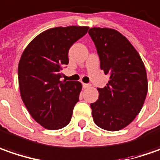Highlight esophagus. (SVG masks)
<instances>
[{
	"instance_id": "1",
	"label": "esophagus",
	"mask_w": 160,
	"mask_h": 160,
	"mask_svg": "<svg viewBox=\"0 0 160 160\" xmlns=\"http://www.w3.org/2000/svg\"><path fill=\"white\" fill-rule=\"evenodd\" d=\"M82 86H83L84 88H90V84H87V83H82Z\"/></svg>"
}]
</instances>
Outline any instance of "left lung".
Wrapping results in <instances>:
<instances>
[{"label":"left lung","mask_w":160,"mask_h":160,"mask_svg":"<svg viewBox=\"0 0 160 160\" xmlns=\"http://www.w3.org/2000/svg\"><path fill=\"white\" fill-rule=\"evenodd\" d=\"M100 58V68L110 80L97 88L99 98L91 103L94 122L102 129L126 128L140 112L148 92L144 63L129 41L111 28L88 31Z\"/></svg>","instance_id":"obj_1"}]
</instances>
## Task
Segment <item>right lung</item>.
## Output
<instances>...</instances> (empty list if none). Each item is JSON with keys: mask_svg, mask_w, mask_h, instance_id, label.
Returning <instances> with one entry per match:
<instances>
[{"mask_svg": "<svg viewBox=\"0 0 160 160\" xmlns=\"http://www.w3.org/2000/svg\"><path fill=\"white\" fill-rule=\"evenodd\" d=\"M88 26L55 27L42 32L25 48L18 63L21 98L30 115L44 128L69 124L82 85L60 80L68 64L71 46L88 32Z\"/></svg>", "mask_w": 160, "mask_h": 160, "instance_id": "1", "label": "right lung"}]
</instances>
